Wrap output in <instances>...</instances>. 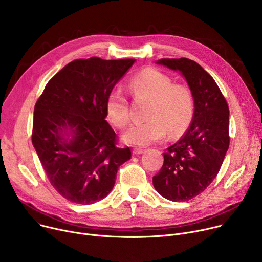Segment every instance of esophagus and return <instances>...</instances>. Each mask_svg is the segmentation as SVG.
<instances>
[{"instance_id": "34e87169", "label": "esophagus", "mask_w": 262, "mask_h": 262, "mask_svg": "<svg viewBox=\"0 0 262 262\" xmlns=\"http://www.w3.org/2000/svg\"><path fill=\"white\" fill-rule=\"evenodd\" d=\"M132 152H133V154H135V155H139V154H143V153L145 152V150L139 149V148H134Z\"/></svg>"}]
</instances>
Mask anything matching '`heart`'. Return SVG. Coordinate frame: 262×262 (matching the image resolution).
Returning a JSON list of instances; mask_svg holds the SVG:
<instances>
[{
  "label": "heart",
  "instance_id": "1",
  "mask_svg": "<svg viewBox=\"0 0 262 262\" xmlns=\"http://www.w3.org/2000/svg\"><path fill=\"white\" fill-rule=\"evenodd\" d=\"M130 90L137 98L150 100L147 122L131 126L123 135L128 145L145 147L170 137L184 134L192 123L195 100L189 87L174 84L173 79L156 68H146L130 80ZM105 110L108 119L118 129H124L131 119L129 102L120 88L112 89Z\"/></svg>",
  "mask_w": 262,
  "mask_h": 262
}]
</instances>
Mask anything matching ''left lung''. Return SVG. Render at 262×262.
Returning <instances> with one entry per match:
<instances>
[{
    "label": "left lung",
    "instance_id": "obj_1",
    "mask_svg": "<svg viewBox=\"0 0 262 262\" xmlns=\"http://www.w3.org/2000/svg\"><path fill=\"white\" fill-rule=\"evenodd\" d=\"M185 76L195 100L191 126L164 153L153 186L171 201H186L204 192L217 176L230 145L229 106L214 78L192 59L156 62Z\"/></svg>",
    "mask_w": 262,
    "mask_h": 262
}]
</instances>
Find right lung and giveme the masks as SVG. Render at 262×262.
Segmentation results:
<instances>
[{
	"label": "right lung",
	"instance_id": "1",
	"mask_svg": "<svg viewBox=\"0 0 262 262\" xmlns=\"http://www.w3.org/2000/svg\"><path fill=\"white\" fill-rule=\"evenodd\" d=\"M134 58L75 59L47 83L34 107L32 144L52 187L78 205H91L113 189L131 158L117 146L105 119L106 97Z\"/></svg>",
	"mask_w": 262,
	"mask_h": 262
}]
</instances>
